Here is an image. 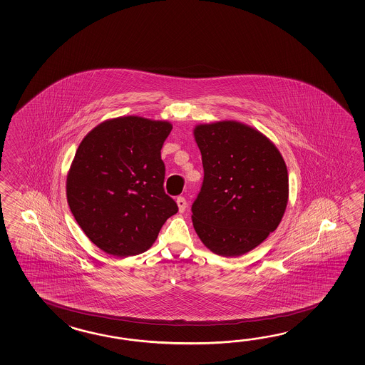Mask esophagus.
<instances>
[{
    "instance_id": "obj_1",
    "label": "esophagus",
    "mask_w": 365,
    "mask_h": 365,
    "mask_svg": "<svg viewBox=\"0 0 365 365\" xmlns=\"http://www.w3.org/2000/svg\"><path fill=\"white\" fill-rule=\"evenodd\" d=\"M176 203H178V206H179L180 212H184L186 209V201L184 197H178V200H176Z\"/></svg>"
}]
</instances>
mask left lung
I'll list each match as a JSON object with an SVG mask.
<instances>
[{"mask_svg":"<svg viewBox=\"0 0 365 365\" xmlns=\"http://www.w3.org/2000/svg\"><path fill=\"white\" fill-rule=\"evenodd\" d=\"M193 134L205 172L192 206L194 230L217 256H242L284 215L287 165L272 140L239 121L195 125Z\"/></svg>","mask_w":365,"mask_h":365,"instance_id":"8db88e82","label":"left lung"}]
</instances>
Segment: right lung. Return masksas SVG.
Listing matches in <instances>:
<instances>
[{
    "instance_id": "obj_1",
    "label": "right lung",
    "mask_w": 365,
    "mask_h": 365,
    "mask_svg": "<svg viewBox=\"0 0 365 365\" xmlns=\"http://www.w3.org/2000/svg\"><path fill=\"white\" fill-rule=\"evenodd\" d=\"M168 121L140 116L106 120L79 143L66 178L70 211L103 252L135 256L155 242L178 205L164 192L160 150Z\"/></svg>"
}]
</instances>
